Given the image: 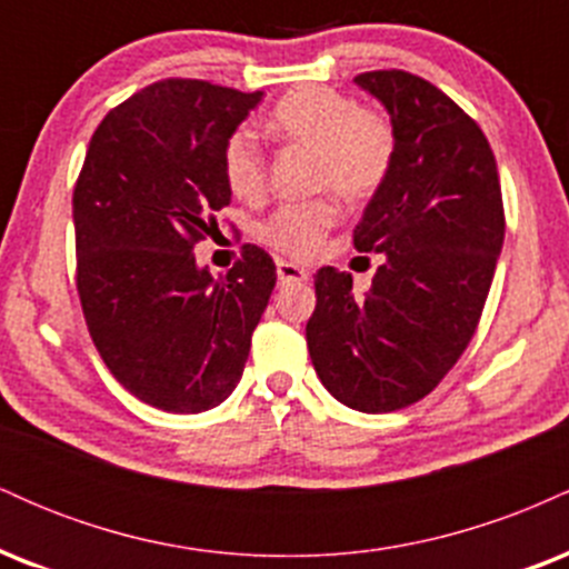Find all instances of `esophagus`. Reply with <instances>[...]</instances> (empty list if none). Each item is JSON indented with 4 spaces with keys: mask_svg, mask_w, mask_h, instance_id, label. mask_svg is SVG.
Masks as SVG:
<instances>
[{
    "mask_svg": "<svg viewBox=\"0 0 569 569\" xmlns=\"http://www.w3.org/2000/svg\"><path fill=\"white\" fill-rule=\"evenodd\" d=\"M293 280H307V270L291 262H278V283H293Z\"/></svg>",
    "mask_w": 569,
    "mask_h": 569,
    "instance_id": "1",
    "label": "esophagus"
}]
</instances>
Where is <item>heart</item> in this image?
<instances>
[{
	"mask_svg": "<svg viewBox=\"0 0 569 569\" xmlns=\"http://www.w3.org/2000/svg\"><path fill=\"white\" fill-rule=\"evenodd\" d=\"M270 130L280 141L316 149L312 187L331 189L345 200H367L388 179L396 158V130L382 112L358 107L331 88H299L272 109ZM221 171L238 200L257 202L267 189V160L251 130H234L224 143ZM337 224L329 198L289 202L259 224V240L291 259L321 251Z\"/></svg>",
	"mask_w": 569,
	"mask_h": 569,
	"instance_id": "1",
	"label": "heart"
}]
</instances>
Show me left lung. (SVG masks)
<instances>
[{"label":"left lung","mask_w":569,"mask_h":569,"mask_svg":"<svg viewBox=\"0 0 569 569\" xmlns=\"http://www.w3.org/2000/svg\"><path fill=\"white\" fill-rule=\"evenodd\" d=\"M356 84L396 130L393 168L352 230L358 251L385 262L363 297L350 272H316L307 350L337 401L382 415L426 398L468 348L506 217L487 136L452 98L401 69L363 71Z\"/></svg>","instance_id":"1"}]
</instances>
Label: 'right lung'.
Instances as JSON below:
<instances>
[{
  "label": "right lung",
  "instance_id": "right-lung-1",
  "mask_svg": "<svg viewBox=\"0 0 569 569\" xmlns=\"http://www.w3.org/2000/svg\"><path fill=\"white\" fill-rule=\"evenodd\" d=\"M262 90L162 80L101 120L74 187L77 291L114 380L173 415L213 409L243 375L276 289V262L246 243L227 276L194 262L230 206L224 143Z\"/></svg>",
  "mask_w": 569,
  "mask_h": 569
}]
</instances>
